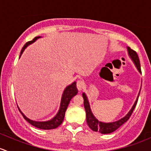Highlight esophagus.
Here are the masks:
<instances>
[{
	"instance_id": "esophagus-1",
	"label": "esophagus",
	"mask_w": 151,
	"mask_h": 151,
	"mask_svg": "<svg viewBox=\"0 0 151 151\" xmlns=\"http://www.w3.org/2000/svg\"><path fill=\"white\" fill-rule=\"evenodd\" d=\"M84 87H85L84 82L82 81V80H78V81L77 82V88L79 91L83 90V88H84Z\"/></svg>"
}]
</instances>
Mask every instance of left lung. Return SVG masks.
Listing matches in <instances>:
<instances>
[{
	"label": "left lung",
	"mask_w": 151,
	"mask_h": 151,
	"mask_svg": "<svg viewBox=\"0 0 151 151\" xmlns=\"http://www.w3.org/2000/svg\"><path fill=\"white\" fill-rule=\"evenodd\" d=\"M128 52H129V56L131 57V58L133 60L135 66H136L137 69L139 70V72L142 74L141 71V68H140V63H139V57H138V55L134 50H132L130 47H128ZM83 99H84V106L85 112H86V121L88 123V126L90 127V129H92L94 132H99L101 134H109L112 133V132H115L116 129H118L120 126H121L124 123H126L128 120L129 119V118L132 115V112H133L135 106H136L137 103L138 98H139V96H137L136 101H135L134 104L132 106V109L129 112V113L124 117V118H121V120L118 121H115V122L112 123H102L99 121L93 115L92 112H91V109L90 108L89 102H88V98H87L86 95L85 93L83 94Z\"/></svg>",
	"instance_id": "obj_1"
}]
</instances>
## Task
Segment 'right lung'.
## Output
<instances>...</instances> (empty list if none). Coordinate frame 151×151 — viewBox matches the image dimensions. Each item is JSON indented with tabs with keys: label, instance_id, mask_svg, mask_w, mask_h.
<instances>
[{
	"label": "right lung",
	"instance_id": "1",
	"mask_svg": "<svg viewBox=\"0 0 151 151\" xmlns=\"http://www.w3.org/2000/svg\"><path fill=\"white\" fill-rule=\"evenodd\" d=\"M39 38H40V36L35 37L32 41L27 42V43L24 45L23 47H22V50H21L20 55L22 54L24 50L28 47V45H30V44H32L33 42H34L37 39H39ZM77 92H78V91H77V86H76V82H74V83H73L71 85L66 87V88L64 90V91H63V96H62L60 109H59L57 115H56L52 119L48 121H45V122H38V121H32V120H30L29 118H27L26 116H25V115H23V113L21 112L20 109H19V108H18V109H19V112H21V114L22 115L23 118H25L29 123H30L32 126H35V127L38 128V129H45V130L56 129V128L58 127V126L63 123V119H64L65 112H66L67 107H68V105L69 104L71 99L73 98V96L77 95Z\"/></svg>",
	"mask_w": 151,
	"mask_h": 151
}]
</instances>
